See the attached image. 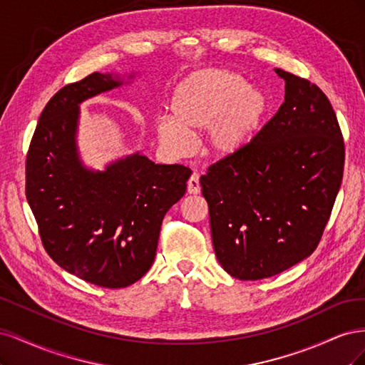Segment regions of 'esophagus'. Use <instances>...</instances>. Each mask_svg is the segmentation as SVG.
Here are the masks:
<instances>
[{"label": "esophagus", "mask_w": 365, "mask_h": 365, "mask_svg": "<svg viewBox=\"0 0 365 365\" xmlns=\"http://www.w3.org/2000/svg\"><path fill=\"white\" fill-rule=\"evenodd\" d=\"M187 192L190 195H197L201 192V184H200V175L193 173L189 181H187Z\"/></svg>", "instance_id": "esophagus-1"}]
</instances>
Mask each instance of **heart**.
I'll return each instance as SVG.
<instances>
[{
  "label": "heart",
  "mask_w": 365,
  "mask_h": 365,
  "mask_svg": "<svg viewBox=\"0 0 365 365\" xmlns=\"http://www.w3.org/2000/svg\"><path fill=\"white\" fill-rule=\"evenodd\" d=\"M268 111L267 94L248 86L244 76L208 68L176 85L172 96L173 117H158L157 134L165 149L181 155L192 146L189 134L207 130V150L213 157L228 158L250 145Z\"/></svg>",
  "instance_id": "b5f03b06"
}]
</instances>
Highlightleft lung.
Wrapping results in <instances>:
<instances>
[{
    "mask_svg": "<svg viewBox=\"0 0 365 365\" xmlns=\"http://www.w3.org/2000/svg\"><path fill=\"white\" fill-rule=\"evenodd\" d=\"M284 102L250 145L201 176L216 257L231 277L260 280L309 257L332 213L344 138L315 83L275 68Z\"/></svg>",
    "mask_w": 365,
    "mask_h": 365,
    "instance_id": "8db88e82",
    "label": "left lung"
}]
</instances>
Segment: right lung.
I'll use <instances>...</instances> for the list:
<instances>
[{
    "label": "right lung",
    "instance_id": "1",
    "mask_svg": "<svg viewBox=\"0 0 365 365\" xmlns=\"http://www.w3.org/2000/svg\"><path fill=\"white\" fill-rule=\"evenodd\" d=\"M121 85L93 73L43 108L26 160V196L42 245L61 268L102 288H126L152 267L163 219L185 193L192 170L141 153L105 172L86 170L76 152L79 103Z\"/></svg>",
    "mask_w": 365,
    "mask_h": 365
}]
</instances>
